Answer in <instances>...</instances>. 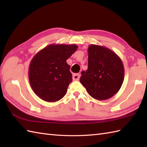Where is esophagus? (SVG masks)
Instances as JSON below:
<instances>
[{
    "instance_id": "1",
    "label": "esophagus",
    "mask_w": 147,
    "mask_h": 147,
    "mask_svg": "<svg viewBox=\"0 0 147 147\" xmlns=\"http://www.w3.org/2000/svg\"><path fill=\"white\" fill-rule=\"evenodd\" d=\"M80 75L79 74H74L73 76V79L74 81H77L80 79Z\"/></svg>"
}]
</instances>
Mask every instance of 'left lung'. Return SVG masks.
I'll list each match as a JSON object with an SVG mask.
<instances>
[{
    "label": "left lung",
    "mask_w": 147,
    "mask_h": 147,
    "mask_svg": "<svg viewBox=\"0 0 147 147\" xmlns=\"http://www.w3.org/2000/svg\"><path fill=\"white\" fill-rule=\"evenodd\" d=\"M88 69L82 72L80 83L96 100L112 97L123 85L124 69L121 58L104 46L92 44L88 48Z\"/></svg>",
    "instance_id": "8db88e82"
}]
</instances>
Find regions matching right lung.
Listing matches in <instances>:
<instances>
[{
	"mask_svg": "<svg viewBox=\"0 0 147 147\" xmlns=\"http://www.w3.org/2000/svg\"><path fill=\"white\" fill-rule=\"evenodd\" d=\"M76 45L51 44L34 55L28 78L34 93L43 100L54 102L66 94L72 74L67 59L77 50Z\"/></svg>",
	"mask_w": 147,
	"mask_h": 147,
	"instance_id": "1",
	"label": "right lung"
}]
</instances>
